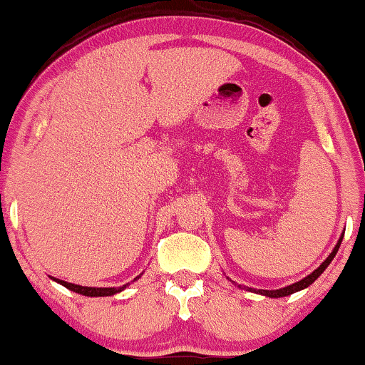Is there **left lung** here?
<instances>
[{
    "instance_id": "1",
    "label": "left lung",
    "mask_w": 365,
    "mask_h": 365,
    "mask_svg": "<svg viewBox=\"0 0 365 365\" xmlns=\"http://www.w3.org/2000/svg\"><path fill=\"white\" fill-rule=\"evenodd\" d=\"M341 240H344V232H341L340 240L336 241V245H335V248H333V252H331L330 255H328L327 260H324V262L322 263V265L318 267V269L311 272L309 275H306L304 279H301L299 282H294V284H291V285H287V287L275 289V291H265V289H252V287H245V285H238V284H235V282H232V280H231V282L235 284L236 287H240V289H247V291H250V292H255V294H262V296H265V297H285V296H291V294H294V292H299V291H302V289L309 287V285L313 284L314 280L318 279L319 275H322L324 270H327V267L330 265L333 258H335V255H336V252H338V248H340Z\"/></svg>"
}]
</instances>
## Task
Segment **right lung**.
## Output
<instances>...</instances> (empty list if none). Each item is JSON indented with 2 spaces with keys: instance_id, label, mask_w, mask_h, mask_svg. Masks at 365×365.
<instances>
[{
  "instance_id": "1",
  "label": "right lung",
  "mask_w": 365,
  "mask_h": 365,
  "mask_svg": "<svg viewBox=\"0 0 365 365\" xmlns=\"http://www.w3.org/2000/svg\"><path fill=\"white\" fill-rule=\"evenodd\" d=\"M140 277V275H139ZM139 277H135L134 280H138ZM52 280H56L57 284L64 285L66 289H69V291L73 292H78L81 294V296H88V297H105V296H113V294H118L122 292L124 289L127 287L129 284H124L120 285V287H86V285H78V284H71V282H66V280H61V279H54L51 277Z\"/></svg>"
}]
</instances>
